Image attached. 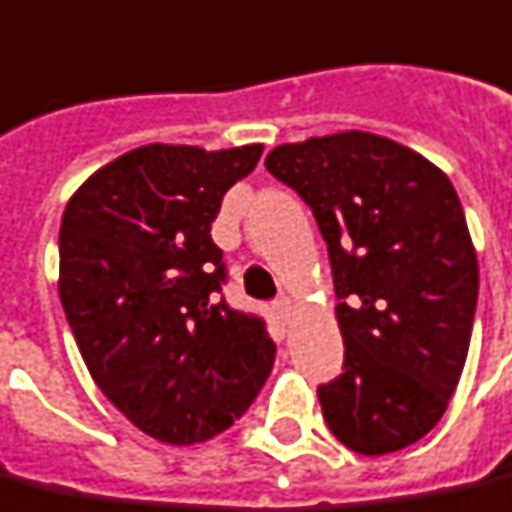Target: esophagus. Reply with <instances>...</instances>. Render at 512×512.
I'll list each match as a JSON object with an SVG mask.
<instances>
[{"label":"esophagus","instance_id":"34e87169","mask_svg":"<svg viewBox=\"0 0 512 512\" xmlns=\"http://www.w3.org/2000/svg\"><path fill=\"white\" fill-rule=\"evenodd\" d=\"M274 309H276V317H279L282 323L290 320V309H293V306H290V298H287V295H279V298H276Z\"/></svg>","mask_w":512,"mask_h":512}]
</instances>
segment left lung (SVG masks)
Here are the masks:
<instances>
[{
    "instance_id": "left-lung-1",
    "label": "left lung",
    "mask_w": 512,
    "mask_h": 512,
    "mask_svg": "<svg viewBox=\"0 0 512 512\" xmlns=\"http://www.w3.org/2000/svg\"><path fill=\"white\" fill-rule=\"evenodd\" d=\"M268 173L312 208L328 246L342 374L323 418L363 456L426 437L448 410L478 306V257L450 179L372 132L276 146Z\"/></svg>"
}]
</instances>
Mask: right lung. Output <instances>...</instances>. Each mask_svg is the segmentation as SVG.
<instances>
[{"mask_svg": "<svg viewBox=\"0 0 512 512\" xmlns=\"http://www.w3.org/2000/svg\"><path fill=\"white\" fill-rule=\"evenodd\" d=\"M260 154L140 146L64 208L59 298L78 350L113 407L168 445L230 429L274 369L266 320L227 304L211 241L225 192Z\"/></svg>", "mask_w": 512, "mask_h": 512, "instance_id": "add662e5", "label": "right lung"}]
</instances>
